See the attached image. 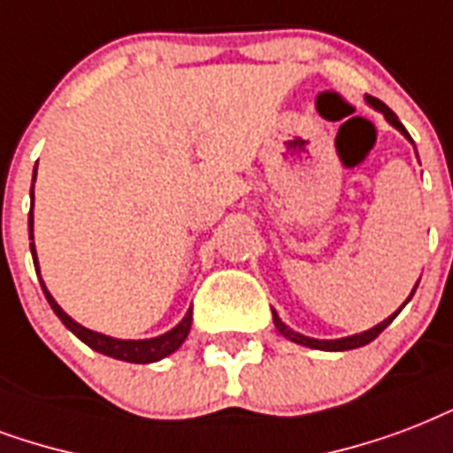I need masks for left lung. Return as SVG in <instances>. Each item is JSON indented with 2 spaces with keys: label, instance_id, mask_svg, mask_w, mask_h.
<instances>
[{
  "label": "left lung",
  "instance_id": "obj_1",
  "mask_svg": "<svg viewBox=\"0 0 453 453\" xmlns=\"http://www.w3.org/2000/svg\"><path fill=\"white\" fill-rule=\"evenodd\" d=\"M365 102L371 104L372 109H378V111L382 113L385 119H388V123H392V126H395L396 130H399V133H402L403 137H406V140H411V134L406 133V127L402 126V120L396 119V113L392 111L389 106H385V104L380 102V99H375V96H365ZM411 142H413V140H411ZM416 288H418V282H416ZM416 288H413V292H416ZM413 292H411V296H413ZM411 296H409V299H411ZM409 299H406V302L402 303V309H403V306H406V303H409ZM402 309H399V311H402ZM399 311H396V313H399ZM396 313H392L389 319H385V320H382V323H378V326H375V327H371V330H365V333L349 334V337H342V340H313V337H306V334L295 333L292 327H288V326H285V323H282L280 319H278V313H275V311H273V323H275V327H278V333L285 334L288 340L296 342V344H303V347H311V349L349 351V349H358V347H365L368 342L375 340V337H378V334L382 333V330H385V327H388L389 323H392V320L396 319Z\"/></svg>",
  "mask_w": 453,
  "mask_h": 453
}]
</instances>
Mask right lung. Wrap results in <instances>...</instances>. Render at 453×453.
<instances>
[{
    "mask_svg": "<svg viewBox=\"0 0 453 453\" xmlns=\"http://www.w3.org/2000/svg\"><path fill=\"white\" fill-rule=\"evenodd\" d=\"M35 175H37V165H35V173H33V182H35ZM30 196L35 199V192L30 189ZM27 227H30V240H33V206H30V216H27ZM30 251H33V264H35V271L40 275V265H37V254H35V242L30 244ZM42 285V292L47 296V302H50L51 311L57 313L58 320L64 323L71 333L82 340L88 344L89 349L99 351L104 357H111V358H119V361H127V364H154V361H161L165 358L168 354L173 351L180 349V344L188 340L189 334V327H192V309L185 313V319L178 323V326L168 330V333L158 334V337H151V340H116V337H109V334H102V333H95V330H88V327H82L81 323H75L68 313H65L61 306L57 303V299L50 295V289L44 285V280H40Z\"/></svg>",
    "mask_w": 453,
    "mask_h": 453,
    "instance_id": "right-lung-1",
    "label": "right lung"
}]
</instances>
